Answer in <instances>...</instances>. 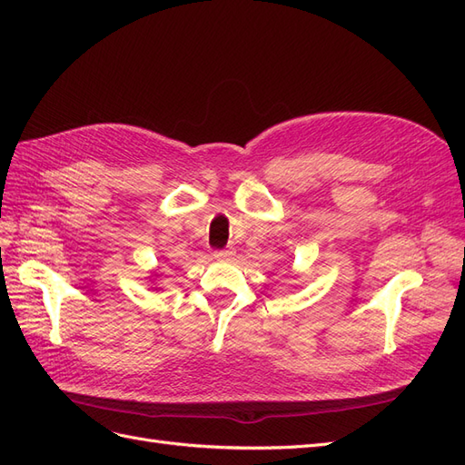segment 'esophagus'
<instances>
[{
  "instance_id": "obj_1",
  "label": "esophagus",
  "mask_w": 465,
  "mask_h": 465,
  "mask_svg": "<svg viewBox=\"0 0 465 465\" xmlns=\"http://www.w3.org/2000/svg\"><path fill=\"white\" fill-rule=\"evenodd\" d=\"M213 256H215V260H231L234 256V248L227 246V248H223V250H217Z\"/></svg>"
}]
</instances>
